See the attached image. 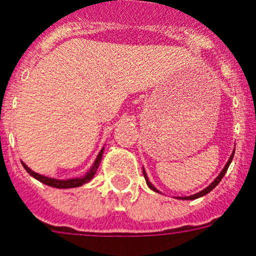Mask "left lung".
<instances>
[{
  "label": "left lung",
  "instance_id": "1",
  "mask_svg": "<svg viewBox=\"0 0 256 256\" xmlns=\"http://www.w3.org/2000/svg\"><path fill=\"white\" fill-rule=\"evenodd\" d=\"M233 157H234V152H233V153H232V156H230V158H229V161L226 162V164H225V168H224L222 171L220 172L218 176H217V178L214 179V180H213L212 183H210V184H209L208 187H206V188H204V190H202V191L198 192V194H195V195L184 196V198H179V199H182V200H195V199H198V198H202V196H204V195H206V194H209V192L212 191V190L214 188V187H216L217 184H218L220 182H221V179L224 178V175H225V172H226L228 168H229V164H230V162H232V160H233ZM142 172H144V176H145V180H146V184L149 186V188H152V190H153V191H156V192H160L157 188H156V187H154L153 184H152L150 182H149V179H148V176H146V172H145V170H144V168H142Z\"/></svg>",
  "mask_w": 256,
  "mask_h": 256
}]
</instances>
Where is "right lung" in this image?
<instances>
[{"label":"right lung","mask_w":256,"mask_h":256,"mask_svg":"<svg viewBox=\"0 0 256 256\" xmlns=\"http://www.w3.org/2000/svg\"><path fill=\"white\" fill-rule=\"evenodd\" d=\"M102 156H103V149L99 152L98 157L95 160L94 164L92 166V168L88 170V174L85 176H82V178H73V179H65V180H60V179H54V178H48V176H44V175H40L35 171H32L31 168L27 166L26 164H23V168H26V171L28 172L31 176H34L35 179H38L39 182L44 183V184L50 186V187H54V188H74V187H80V186H84L85 183L90 182L92 179V176L95 175L96 170H98V166L102 161Z\"/></svg>","instance_id":"1"}]
</instances>
